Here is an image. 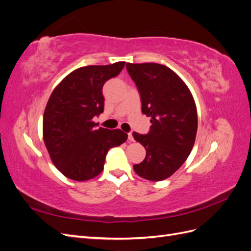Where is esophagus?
I'll list each match as a JSON object with an SVG mask.
<instances>
[{
  "label": "esophagus",
  "mask_w": 251,
  "mask_h": 251,
  "mask_svg": "<svg viewBox=\"0 0 251 251\" xmlns=\"http://www.w3.org/2000/svg\"><path fill=\"white\" fill-rule=\"evenodd\" d=\"M127 138H128V141H134V137H133L132 133H128L127 134Z\"/></svg>",
  "instance_id": "obj_1"
}]
</instances>
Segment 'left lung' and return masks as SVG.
Masks as SVG:
<instances>
[{
    "mask_svg": "<svg viewBox=\"0 0 251 251\" xmlns=\"http://www.w3.org/2000/svg\"><path fill=\"white\" fill-rule=\"evenodd\" d=\"M126 70L139 91L142 113L151 124L148 134L133 133L147 151L144 160L133 168L144 179L161 181L180 169L194 147L198 128L194 97L166 66L127 63Z\"/></svg>",
    "mask_w": 251,
    "mask_h": 251,
    "instance_id": "8db88e82",
    "label": "left lung"
}]
</instances>
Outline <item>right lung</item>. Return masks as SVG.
Segmentation results:
<instances>
[{
  "instance_id": "right-lung-1",
  "label": "right lung",
  "mask_w": 251,
  "mask_h": 251,
  "mask_svg": "<svg viewBox=\"0 0 251 251\" xmlns=\"http://www.w3.org/2000/svg\"><path fill=\"white\" fill-rule=\"evenodd\" d=\"M125 65L78 68L53 90L43 118L44 142L53 164L67 178L87 181L98 176L109 150L127 139L121 130L96 128L92 121L103 112L104 82Z\"/></svg>"
}]
</instances>
